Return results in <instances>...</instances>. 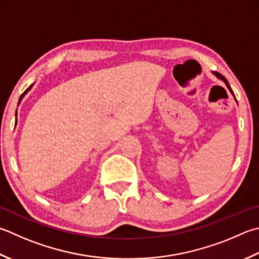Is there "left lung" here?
I'll use <instances>...</instances> for the list:
<instances>
[{
    "instance_id": "obj_1",
    "label": "left lung",
    "mask_w": 259,
    "mask_h": 259,
    "mask_svg": "<svg viewBox=\"0 0 259 259\" xmlns=\"http://www.w3.org/2000/svg\"><path fill=\"white\" fill-rule=\"evenodd\" d=\"M213 74L217 76V77L218 78H220V79H222V80H224V82H225V84L227 85V88L228 89H229V91H230V92L232 93V95H234L235 96V94H234V92H232V90H231V88H230V85H229V83H228V80L226 79V77H225V76H222L220 73H217V72H213Z\"/></svg>"
}]
</instances>
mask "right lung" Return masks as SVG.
Masks as SVG:
<instances>
[{
  "label": "right lung",
  "instance_id": "1",
  "mask_svg": "<svg viewBox=\"0 0 259 259\" xmlns=\"http://www.w3.org/2000/svg\"><path fill=\"white\" fill-rule=\"evenodd\" d=\"M31 88H32V85H30V86H29V88H28L27 90H25V91H24V92H23V93L21 94V96H20V99H19V103H20V102H21V100H22V98H23V96H24L25 94H27V93H28V91H29L30 89H31ZM15 122H17V121H15Z\"/></svg>",
  "mask_w": 259,
  "mask_h": 259
}]
</instances>
